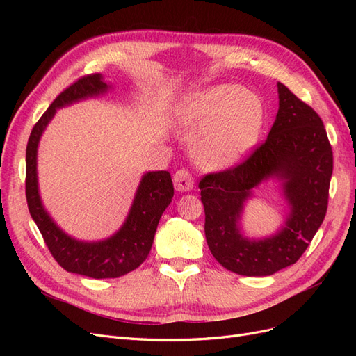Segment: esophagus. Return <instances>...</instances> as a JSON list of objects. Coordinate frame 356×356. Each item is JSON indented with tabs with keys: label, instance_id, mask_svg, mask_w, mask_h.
<instances>
[{
	"label": "esophagus",
	"instance_id": "obj_1",
	"mask_svg": "<svg viewBox=\"0 0 356 356\" xmlns=\"http://www.w3.org/2000/svg\"><path fill=\"white\" fill-rule=\"evenodd\" d=\"M174 187L177 191H190L195 187V179H193L191 174L187 169H179L174 175Z\"/></svg>",
	"mask_w": 356,
	"mask_h": 356
}]
</instances>
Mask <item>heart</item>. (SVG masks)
<instances>
[{"instance_id":"b5f03b06","label":"heart","mask_w":356,"mask_h":356,"mask_svg":"<svg viewBox=\"0 0 356 356\" xmlns=\"http://www.w3.org/2000/svg\"><path fill=\"white\" fill-rule=\"evenodd\" d=\"M179 127L195 132L190 152L208 169H229L251 153L264 122L260 96L250 89L218 84L191 93L175 113Z\"/></svg>"}]
</instances>
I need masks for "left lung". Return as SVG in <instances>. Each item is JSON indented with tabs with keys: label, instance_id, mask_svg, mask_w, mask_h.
<instances>
[{
	"label": "left lung",
	"instance_id": "1",
	"mask_svg": "<svg viewBox=\"0 0 356 356\" xmlns=\"http://www.w3.org/2000/svg\"><path fill=\"white\" fill-rule=\"evenodd\" d=\"M279 110L268 136L243 163L199 182L204 236L222 267L242 276H270L303 255L325 218L332 152L321 117L277 83ZM268 179L282 184L289 204L284 224L266 238L241 230L245 202Z\"/></svg>",
	"mask_w": 356,
	"mask_h": 356
}]
</instances>
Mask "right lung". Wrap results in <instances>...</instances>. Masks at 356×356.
Listing matches in <instances>:
<instances>
[{
	"instance_id": "1",
	"label": "right lung",
	"mask_w": 356,
	"mask_h": 356,
	"mask_svg": "<svg viewBox=\"0 0 356 356\" xmlns=\"http://www.w3.org/2000/svg\"><path fill=\"white\" fill-rule=\"evenodd\" d=\"M113 89L102 74L83 77L53 101L32 129L26 147V202L32 220L44 238L55 260L67 272L93 279L118 277L145 261L161 213L174 197V184L168 170H149L143 175L122 227L102 241H79L63 232L42 204L38 188V144L56 111L89 98H98Z\"/></svg>"
}]
</instances>
